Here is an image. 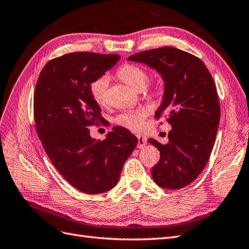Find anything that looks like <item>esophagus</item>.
I'll return each mask as SVG.
<instances>
[{
	"instance_id": "34e87169",
	"label": "esophagus",
	"mask_w": 249,
	"mask_h": 249,
	"mask_svg": "<svg viewBox=\"0 0 249 249\" xmlns=\"http://www.w3.org/2000/svg\"><path fill=\"white\" fill-rule=\"evenodd\" d=\"M137 138H138V147L139 148H143L144 145L146 144V137L143 136V135H137Z\"/></svg>"
}]
</instances>
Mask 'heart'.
<instances>
[{
	"label": "heart",
	"instance_id": "b5f03b06",
	"mask_svg": "<svg viewBox=\"0 0 249 249\" xmlns=\"http://www.w3.org/2000/svg\"><path fill=\"white\" fill-rule=\"evenodd\" d=\"M117 76L125 84L130 85L135 89H141L148 80V71L144 67L137 64H124L117 70ZM108 86L109 77L107 74H103V76L94 79L90 83V95L100 106H105L108 102ZM159 83L149 82L143 89V93L147 99H153L159 93ZM144 117V113L142 111H125L120 113L115 117V123L118 125L126 127L131 131H139L143 125Z\"/></svg>",
	"mask_w": 249,
	"mask_h": 249
}]
</instances>
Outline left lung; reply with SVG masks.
Wrapping results in <instances>:
<instances>
[{"instance_id": "1", "label": "left lung", "mask_w": 249, "mask_h": 249, "mask_svg": "<svg viewBox=\"0 0 249 249\" xmlns=\"http://www.w3.org/2000/svg\"><path fill=\"white\" fill-rule=\"evenodd\" d=\"M127 60L153 67L165 82L155 117H166L172 130L167 144L148 139L160 150L153 178L166 189L186 187L205 168L216 139L220 106L212 74L198 57L171 47L141 52Z\"/></svg>"}]
</instances>
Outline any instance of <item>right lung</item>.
Returning a JSON list of instances; mask_svg holds the SVG:
<instances>
[{"instance_id":"right-lung-1","label":"right lung","mask_w":249,"mask_h":249,"mask_svg":"<svg viewBox=\"0 0 249 249\" xmlns=\"http://www.w3.org/2000/svg\"><path fill=\"white\" fill-rule=\"evenodd\" d=\"M120 56L74 52L50 60L36 83L33 111L37 135L51 162L76 189L97 194L114 187L138 138L114 126L103 141L88 126L104 123L89 85Z\"/></svg>"}]
</instances>
